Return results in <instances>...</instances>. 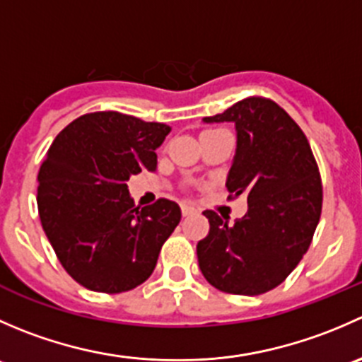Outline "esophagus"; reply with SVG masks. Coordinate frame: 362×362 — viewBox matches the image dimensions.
<instances>
[{
  "mask_svg": "<svg viewBox=\"0 0 362 362\" xmlns=\"http://www.w3.org/2000/svg\"><path fill=\"white\" fill-rule=\"evenodd\" d=\"M191 214H194V208L189 206V204H182V215H184V217H187V215H191Z\"/></svg>",
  "mask_w": 362,
  "mask_h": 362,
  "instance_id": "1",
  "label": "esophagus"
}]
</instances>
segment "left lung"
<instances>
[{"instance_id": "1", "label": "left lung", "mask_w": 362, "mask_h": 362, "mask_svg": "<svg viewBox=\"0 0 362 362\" xmlns=\"http://www.w3.org/2000/svg\"><path fill=\"white\" fill-rule=\"evenodd\" d=\"M204 122H235L236 156L226 187L249 210L229 224L204 210L210 231L199 240V269L228 294L275 289L299 264L322 211V180L301 127L269 98L249 96Z\"/></svg>"}]
</instances>
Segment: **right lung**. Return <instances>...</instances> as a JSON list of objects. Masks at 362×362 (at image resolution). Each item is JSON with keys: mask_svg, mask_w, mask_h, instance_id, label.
Segmentation results:
<instances>
[{"mask_svg": "<svg viewBox=\"0 0 362 362\" xmlns=\"http://www.w3.org/2000/svg\"><path fill=\"white\" fill-rule=\"evenodd\" d=\"M170 131L120 112H93L69 122L47 151L38 171L40 221L63 268L86 289L126 293L154 272L180 206L166 198L134 206L126 182L156 171V148Z\"/></svg>", "mask_w": 362, "mask_h": 362, "instance_id": "add662e5", "label": "right lung"}]
</instances>
